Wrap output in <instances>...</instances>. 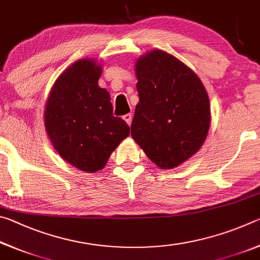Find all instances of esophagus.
I'll return each mask as SVG.
<instances>
[{
    "instance_id": "1",
    "label": "esophagus",
    "mask_w": 260,
    "mask_h": 260,
    "mask_svg": "<svg viewBox=\"0 0 260 260\" xmlns=\"http://www.w3.org/2000/svg\"><path fill=\"white\" fill-rule=\"evenodd\" d=\"M122 119H124V120L127 122V124L131 125V124H132V114H131V113L125 114V116L122 117Z\"/></svg>"
}]
</instances>
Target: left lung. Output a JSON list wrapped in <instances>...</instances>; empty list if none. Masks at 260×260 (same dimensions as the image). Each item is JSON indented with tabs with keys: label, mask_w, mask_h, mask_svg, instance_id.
Segmentation results:
<instances>
[{
	"label": "left lung",
	"mask_w": 260,
	"mask_h": 260,
	"mask_svg": "<svg viewBox=\"0 0 260 260\" xmlns=\"http://www.w3.org/2000/svg\"><path fill=\"white\" fill-rule=\"evenodd\" d=\"M140 101L132 138L160 169H173L200 150L210 127V102L200 78L162 50L135 65Z\"/></svg>",
	"instance_id": "8db88e82"
}]
</instances>
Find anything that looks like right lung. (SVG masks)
Masks as SVG:
<instances>
[{"label":"right lung","mask_w":260,"mask_h":260,"mask_svg":"<svg viewBox=\"0 0 260 260\" xmlns=\"http://www.w3.org/2000/svg\"><path fill=\"white\" fill-rule=\"evenodd\" d=\"M101 65L80 59L60 74L48 98L45 126L54 148L74 167L96 172L129 135V126L113 116L110 94L99 87Z\"/></svg>","instance_id":"right-lung-1"}]
</instances>
